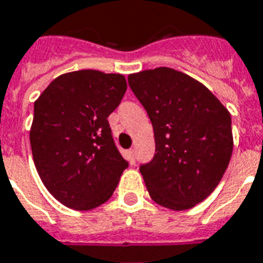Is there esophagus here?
Returning a JSON list of instances; mask_svg holds the SVG:
<instances>
[{
    "label": "esophagus",
    "mask_w": 263,
    "mask_h": 263,
    "mask_svg": "<svg viewBox=\"0 0 263 263\" xmlns=\"http://www.w3.org/2000/svg\"><path fill=\"white\" fill-rule=\"evenodd\" d=\"M128 157H129V161L134 164V162H135V150H134V148H131V150L128 152Z\"/></svg>",
    "instance_id": "esophagus-1"
}]
</instances>
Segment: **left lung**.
Masks as SVG:
<instances>
[{
    "instance_id": "1",
    "label": "left lung",
    "mask_w": 263,
    "mask_h": 263,
    "mask_svg": "<svg viewBox=\"0 0 263 263\" xmlns=\"http://www.w3.org/2000/svg\"><path fill=\"white\" fill-rule=\"evenodd\" d=\"M147 111L156 154L140 173L152 199L187 210L208 198L222 179L233 150L231 115L198 80L160 67L128 76Z\"/></svg>"
}]
</instances>
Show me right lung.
I'll return each instance as SVG.
<instances>
[{
	"mask_svg": "<svg viewBox=\"0 0 263 263\" xmlns=\"http://www.w3.org/2000/svg\"><path fill=\"white\" fill-rule=\"evenodd\" d=\"M125 91L123 75L83 69L59 76L35 101V168L67 208L91 210L105 203L128 168L107 121Z\"/></svg>",
	"mask_w": 263,
	"mask_h": 263,
	"instance_id": "add662e5",
	"label": "right lung"
}]
</instances>
